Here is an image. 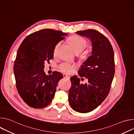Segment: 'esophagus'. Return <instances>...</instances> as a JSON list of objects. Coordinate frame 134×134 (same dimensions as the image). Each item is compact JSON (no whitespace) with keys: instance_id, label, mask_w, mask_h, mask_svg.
Here are the masks:
<instances>
[{"instance_id":"obj_1","label":"esophagus","mask_w":134,"mask_h":134,"mask_svg":"<svg viewBox=\"0 0 134 134\" xmlns=\"http://www.w3.org/2000/svg\"><path fill=\"white\" fill-rule=\"evenodd\" d=\"M63 76H64V78H65V79H69V78H70V77L69 76H68L67 75H66V74H63Z\"/></svg>"}]
</instances>
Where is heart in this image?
Segmentation results:
<instances>
[{
    "label": "heart",
    "mask_w": 134,
    "mask_h": 134,
    "mask_svg": "<svg viewBox=\"0 0 134 134\" xmlns=\"http://www.w3.org/2000/svg\"><path fill=\"white\" fill-rule=\"evenodd\" d=\"M68 42L75 53H80V55L82 58H87L90 53V51L87 49L83 50L87 44V41L84 37L78 35H72L68 39ZM59 44L60 43H58L55 45L54 49V53ZM76 67L77 66L75 64L63 62L58 66V68L61 72L68 74L72 73Z\"/></svg>",
    "instance_id": "obj_1"
}]
</instances>
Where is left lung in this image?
Listing matches in <instances>:
<instances>
[{
	"label": "left lung",
	"instance_id": "obj_1",
	"mask_svg": "<svg viewBox=\"0 0 134 134\" xmlns=\"http://www.w3.org/2000/svg\"><path fill=\"white\" fill-rule=\"evenodd\" d=\"M76 33L90 38L93 50L78 71L88 82L80 84L76 76L71 77L69 102L74 110L87 113L100 105L109 93L115 72L114 52L107 37L98 31L88 29Z\"/></svg>",
	"mask_w": 134,
	"mask_h": 134
}]
</instances>
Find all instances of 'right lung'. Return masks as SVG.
I'll return each instance as SVG.
<instances>
[{"label": "right lung", "instance_id": "add662e5", "mask_svg": "<svg viewBox=\"0 0 134 134\" xmlns=\"http://www.w3.org/2000/svg\"><path fill=\"white\" fill-rule=\"evenodd\" d=\"M67 33L45 29L26 36L19 47L14 65L17 91L30 107L41 109L52 101L59 80L63 76L58 71L46 75L44 62L53 57L55 45Z\"/></svg>", "mask_w": 134, "mask_h": 134}]
</instances>
